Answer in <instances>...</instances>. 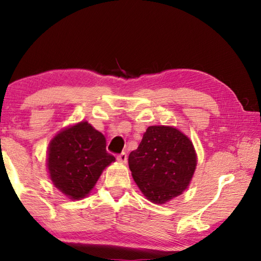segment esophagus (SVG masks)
<instances>
[{"label": "esophagus", "instance_id": "esophagus-1", "mask_svg": "<svg viewBox=\"0 0 261 261\" xmlns=\"http://www.w3.org/2000/svg\"><path fill=\"white\" fill-rule=\"evenodd\" d=\"M117 160L120 161V162H122V163H125L126 162V160H127V156H126V153H121V154H118L117 155Z\"/></svg>", "mask_w": 261, "mask_h": 261}]
</instances>
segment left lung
<instances>
[{"label": "left lung", "mask_w": 261, "mask_h": 261, "mask_svg": "<svg viewBox=\"0 0 261 261\" xmlns=\"http://www.w3.org/2000/svg\"><path fill=\"white\" fill-rule=\"evenodd\" d=\"M197 166L192 141L173 126H148L129 155L136 184L154 204H165L189 187Z\"/></svg>", "instance_id": "1"}]
</instances>
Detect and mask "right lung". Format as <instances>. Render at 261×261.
Returning a JSON list of instances; mask_svg holds the SVG:
<instances>
[{"mask_svg":"<svg viewBox=\"0 0 261 261\" xmlns=\"http://www.w3.org/2000/svg\"><path fill=\"white\" fill-rule=\"evenodd\" d=\"M114 161V155L106 149L105 136L85 121L59 132L48 147L51 182L74 200L86 197L105 168Z\"/></svg>","mask_w":261,"mask_h":261,"instance_id":"add662e5","label":"right lung"}]
</instances>
